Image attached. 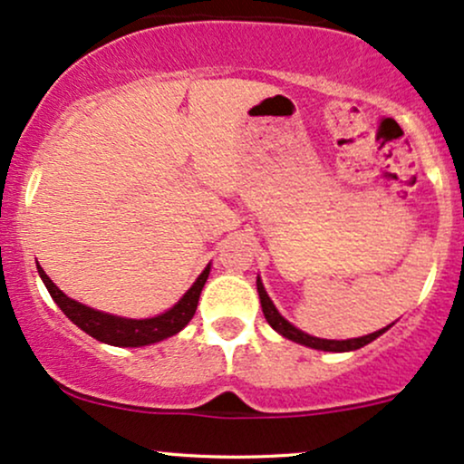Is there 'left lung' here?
<instances>
[{
    "instance_id": "8db88e82",
    "label": "left lung",
    "mask_w": 464,
    "mask_h": 464,
    "mask_svg": "<svg viewBox=\"0 0 464 464\" xmlns=\"http://www.w3.org/2000/svg\"><path fill=\"white\" fill-rule=\"evenodd\" d=\"M257 292H259V301H262V312H264L266 321H268L270 327H273L276 334L284 335V338L292 340V343L305 344V347H310V349L334 351V353H343V351H355V349L364 347V344L372 343V340L380 338L382 334L391 329V324H388V327L380 329V332H375V334L362 335V338H349V340H324V338H316V335H310V334L301 332V329H296L295 324L287 323L285 318L281 316L279 310H276V307H275V303L270 301L268 295H266L264 284H262V279H259V276H257Z\"/></svg>"
}]
</instances>
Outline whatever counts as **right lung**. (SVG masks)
Returning <instances> with one entry per match:
<instances>
[{
  "label": "right lung",
  "mask_w": 464,
  "mask_h": 464,
  "mask_svg": "<svg viewBox=\"0 0 464 464\" xmlns=\"http://www.w3.org/2000/svg\"><path fill=\"white\" fill-rule=\"evenodd\" d=\"M36 270H39L41 279H44L47 292H50L52 299L56 301V305L61 307L69 321L78 324L84 334L100 340V343L113 344V347H146V344H154L159 343V340H165L169 338V335L179 334L180 329L194 318L196 307H198L200 292L202 287H205L207 276H209L211 264L202 270L198 279L194 281V285L185 292L183 299H180L177 305L169 307L168 312L159 314V316L141 318V321H137V318L113 316V314H104L69 299L65 292L58 290L54 281L45 275V270L41 268V266H36Z\"/></svg>",
  "instance_id": "1"
}]
</instances>
